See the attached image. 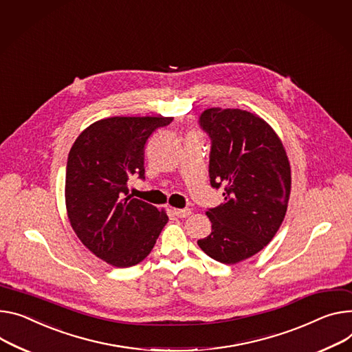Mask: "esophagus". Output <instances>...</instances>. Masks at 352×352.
<instances>
[{
  "mask_svg": "<svg viewBox=\"0 0 352 352\" xmlns=\"http://www.w3.org/2000/svg\"><path fill=\"white\" fill-rule=\"evenodd\" d=\"M173 214L176 215V217L186 219V217H188V215L192 214V210L190 208H173Z\"/></svg>",
  "mask_w": 352,
  "mask_h": 352,
  "instance_id": "obj_1",
  "label": "esophagus"
}]
</instances>
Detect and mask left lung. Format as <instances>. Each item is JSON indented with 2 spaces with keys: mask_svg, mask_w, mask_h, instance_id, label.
I'll use <instances>...</instances> for the list:
<instances>
[{
  "mask_svg": "<svg viewBox=\"0 0 352 352\" xmlns=\"http://www.w3.org/2000/svg\"><path fill=\"white\" fill-rule=\"evenodd\" d=\"M211 140L210 184L224 203L208 208L211 234L199 247L226 265L263 250L278 232L290 196V165L275 131L256 114L208 108L199 118Z\"/></svg>",
  "mask_w": 352,
  "mask_h": 352,
  "instance_id": "8db88e82",
  "label": "left lung"
}]
</instances>
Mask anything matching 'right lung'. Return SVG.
Returning <instances> with one entry per match:
<instances>
[{
	"label": "right lung",
	"instance_id": "add662e5",
	"mask_svg": "<svg viewBox=\"0 0 352 352\" xmlns=\"http://www.w3.org/2000/svg\"><path fill=\"white\" fill-rule=\"evenodd\" d=\"M172 117H111L86 128L74 141L66 166V208L78 239L117 267L144 261L168 215L128 196L132 176L145 179L144 153L151 135Z\"/></svg>",
	"mask_w": 352,
	"mask_h": 352
}]
</instances>
